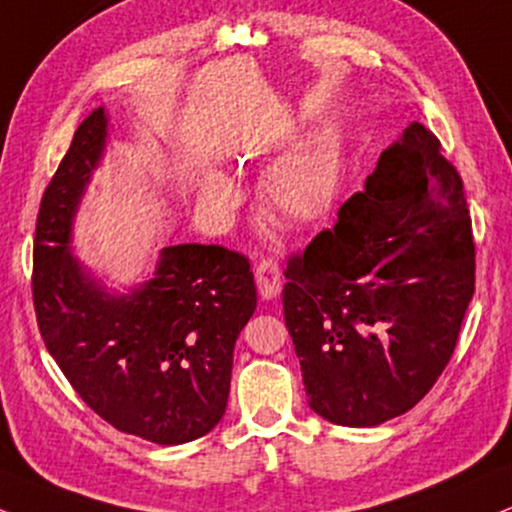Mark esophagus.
<instances>
[{"mask_svg": "<svg viewBox=\"0 0 512 512\" xmlns=\"http://www.w3.org/2000/svg\"><path fill=\"white\" fill-rule=\"evenodd\" d=\"M254 275H256V287H258V294H261V299L270 301L280 294L282 275L273 258H263V261H258L254 268Z\"/></svg>", "mask_w": 512, "mask_h": 512, "instance_id": "obj_1", "label": "esophagus"}]
</instances>
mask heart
<instances>
[{
	"mask_svg": "<svg viewBox=\"0 0 512 512\" xmlns=\"http://www.w3.org/2000/svg\"><path fill=\"white\" fill-rule=\"evenodd\" d=\"M334 189L332 151L320 142L296 144L263 170L258 199L270 216L287 225H306L327 211ZM201 194L218 211L237 204V189L225 175L208 173Z\"/></svg>",
	"mask_w": 512,
	"mask_h": 512,
	"instance_id": "heart-1",
	"label": "heart"
}]
</instances>
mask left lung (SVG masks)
<instances>
[{"instance_id":"1","label":"left lung","mask_w":512,"mask_h":512,"mask_svg":"<svg viewBox=\"0 0 512 512\" xmlns=\"http://www.w3.org/2000/svg\"><path fill=\"white\" fill-rule=\"evenodd\" d=\"M285 277L313 413L375 427L413 408L451 361L475 294L463 180L437 137L410 123Z\"/></svg>"}]
</instances>
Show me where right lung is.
<instances>
[{"instance_id": "1", "label": "right lung", "mask_w": 512, "mask_h": 512, "mask_svg": "<svg viewBox=\"0 0 512 512\" xmlns=\"http://www.w3.org/2000/svg\"><path fill=\"white\" fill-rule=\"evenodd\" d=\"M109 144V113L75 130L37 213L33 301L44 346L99 418L151 444L204 437L227 406L232 351L256 311L249 261L216 244L159 251L154 275L111 292L73 256V223Z\"/></svg>"}]
</instances>
